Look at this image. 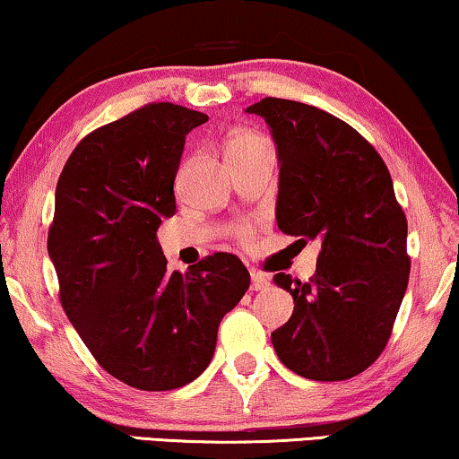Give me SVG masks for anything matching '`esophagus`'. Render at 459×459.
Listing matches in <instances>:
<instances>
[{"label":"esophagus","instance_id":"esophagus-1","mask_svg":"<svg viewBox=\"0 0 459 459\" xmlns=\"http://www.w3.org/2000/svg\"><path fill=\"white\" fill-rule=\"evenodd\" d=\"M269 286H271L269 277H264L263 273H252V290L260 292V290H266Z\"/></svg>","mask_w":459,"mask_h":459}]
</instances>
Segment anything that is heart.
Wrapping results in <instances>:
<instances>
[{"mask_svg": "<svg viewBox=\"0 0 459 459\" xmlns=\"http://www.w3.org/2000/svg\"><path fill=\"white\" fill-rule=\"evenodd\" d=\"M260 150H271V143L256 131L241 129L235 131L233 135H230L229 143H226V159H230V156L260 152ZM237 237H239L241 241H247L249 237H252V229H249L247 224L239 226V229H237Z\"/></svg>", "mask_w": 459, "mask_h": 459, "instance_id": "b5f03b06", "label": "heart"}]
</instances>
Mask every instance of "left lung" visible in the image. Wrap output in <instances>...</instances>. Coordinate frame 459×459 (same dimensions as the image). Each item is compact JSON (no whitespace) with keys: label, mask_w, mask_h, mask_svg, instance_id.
<instances>
[{"label":"left lung","mask_w":459,"mask_h":459,"mask_svg":"<svg viewBox=\"0 0 459 459\" xmlns=\"http://www.w3.org/2000/svg\"><path fill=\"white\" fill-rule=\"evenodd\" d=\"M246 112L263 116L277 143V226L297 243L322 246L309 281L273 277L294 299L273 347L307 379H351L385 350L409 283L407 216L390 171L353 126L324 109L264 97Z\"/></svg>","instance_id":"left-lung-1"}]
</instances>
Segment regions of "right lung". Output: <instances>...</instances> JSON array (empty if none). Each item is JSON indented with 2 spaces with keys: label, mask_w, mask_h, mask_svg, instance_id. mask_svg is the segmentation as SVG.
<instances>
[{
  "label": "right lung",
  "mask_w": 459,
  "mask_h": 459,
  "mask_svg": "<svg viewBox=\"0 0 459 459\" xmlns=\"http://www.w3.org/2000/svg\"><path fill=\"white\" fill-rule=\"evenodd\" d=\"M203 123L195 109L148 103L89 133L56 184L48 256L61 305L101 368L137 390L195 381L249 288L235 254L216 252L182 275L167 271L156 239L176 213L184 142Z\"/></svg>",
  "instance_id": "right-lung-1"
}]
</instances>
